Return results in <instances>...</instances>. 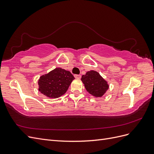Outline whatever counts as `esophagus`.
Here are the masks:
<instances>
[{"mask_svg":"<svg viewBox=\"0 0 154 154\" xmlns=\"http://www.w3.org/2000/svg\"><path fill=\"white\" fill-rule=\"evenodd\" d=\"M74 78H77V79H80V78H81V75H80V74H74Z\"/></svg>","mask_w":154,"mask_h":154,"instance_id":"obj_1","label":"esophagus"}]
</instances>
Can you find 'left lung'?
Wrapping results in <instances>:
<instances>
[{
    "label": "left lung",
    "mask_w": 154,
    "mask_h": 154,
    "mask_svg": "<svg viewBox=\"0 0 154 154\" xmlns=\"http://www.w3.org/2000/svg\"><path fill=\"white\" fill-rule=\"evenodd\" d=\"M81 80L87 91L96 97L103 96L109 85L100 74L95 71H90L82 76Z\"/></svg>",
    "instance_id": "8db88e82"
}]
</instances>
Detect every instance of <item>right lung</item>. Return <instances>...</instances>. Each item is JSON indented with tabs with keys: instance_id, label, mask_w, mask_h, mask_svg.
<instances>
[{
	"instance_id": "right-lung-1",
	"label": "right lung",
	"mask_w": 154,
	"mask_h": 154,
	"mask_svg": "<svg viewBox=\"0 0 154 154\" xmlns=\"http://www.w3.org/2000/svg\"><path fill=\"white\" fill-rule=\"evenodd\" d=\"M74 79L72 74L62 68H56L41 76L38 80V91L50 98L63 95Z\"/></svg>"
}]
</instances>
